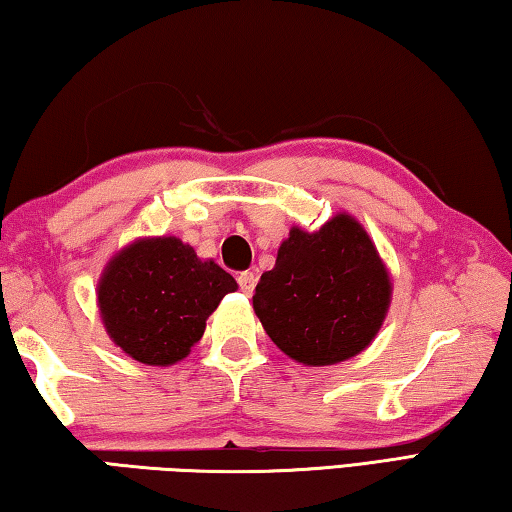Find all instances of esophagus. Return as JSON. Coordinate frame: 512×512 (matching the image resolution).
I'll return each mask as SVG.
<instances>
[{
    "instance_id": "obj_1",
    "label": "esophagus",
    "mask_w": 512,
    "mask_h": 512,
    "mask_svg": "<svg viewBox=\"0 0 512 512\" xmlns=\"http://www.w3.org/2000/svg\"><path fill=\"white\" fill-rule=\"evenodd\" d=\"M239 287H241V291L246 293V296H253V291H255V284H257V275L253 273V271H244V273H239Z\"/></svg>"
}]
</instances>
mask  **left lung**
<instances>
[{"mask_svg": "<svg viewBox=\"0 0 512 512\" xmlns=\"http://www.w3.org/2000/svg\"><path fill=\"white\" fill-rule=\"evenodd\" d=\"M393 298L386 262L348 212L318 230L293 225L271 271L257 282L253 309L289 359L309 368L357 357L375 341Z\"/></svg>", "mask_w": 512, "mask_h": 512, "instance_id": "obj_1", "label": "left lung"}]
</instances>
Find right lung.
<instances>
[{"mask_svg":"<svg viewBox=\"0 0 512 512\" xmlns=\"http://www.w3.org/2000/svg\"><path fill=\"white\" fill-rule=\"evenodd\" d=\"M237 289L235 277L178 237H140L103 266L97 307L126 357L167 368L192 352L205 320Z\"/></svg>","mask_w":512,"mask_h":512,"instance_id":"add662e5","label":"right lung"}]
</instances>
